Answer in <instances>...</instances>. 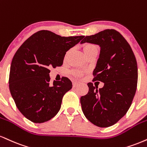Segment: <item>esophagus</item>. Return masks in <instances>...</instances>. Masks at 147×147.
Listing matches in <instances>:
<instances>
[{"instance_id":"1","label":"esophagus","mask_w":147,"mask_h":147,"mask_svg":"<svg viewBox=\"0 0 147 147\" xmlns=\"http://www.w3.org/2000/svg\"><path fill=\"white\" fill-rule=\"evenodd\" d=\"M79 83H77V82H74L73 84H72V86H73V88L77 87V86H79Z\"/></svg>"}]
</instances>
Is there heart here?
<instances>
[{
    "mask_svg": "<svg viewBox=\"0 0 147 147\" xmlns=\"http://www.w3.org/2000/svg\"><path fill=\"white\" fill-rule=\"evenodd\" d=\"M96 49H98V47H97L96 45H94V44L87 43L86 44V45H84V51L86 55H88L90 53H91L92 51L96 50ZM70 51H71V50H69L67 51L66 55H65V59H66L67 57L68 56L69 54H70ZM72 74H73L75 76H76V77H80V76H81L83 74H84V72L81 71V70H76L72 72Z\"/></svg>",
    "mask_w": 147,
    "mask_h": 147,
    "instance_id": "1",
    "label": "heart"
}]
</instances>
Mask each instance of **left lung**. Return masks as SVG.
Wrapping results in <instances>:
<instances>
[{
  "instance_id": "1",
  "label": "left lung",
  "mask_w": 147,
  "mask_h": 147,
  "mask_svg": "<svg viewBox=\"0 0 147 147\" xmlns=\"http://www.w3.org/2000/svg\"><path fill=\"white\" fill-rule=\"evenodd\" d=\"M84 42L100 47L92 81L103 82L104 86L97 90L92 83H88L89 91L81 97V108L94 125L110 127L126 114L135 96L138 84L136 57L129 44L114 29L86 36L81 43Z\"/></svg>"
}]
</instances>
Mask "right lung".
I'll return each mask as SVG.
<instances>
[{
    "instance_id": "1",
    "label": "right lung",
    "mask_w": 147,
    "mask_h": 147,
    "mask_svg": "<svg viewBox=\"0 0 147 147\" xmlns=\"http://www.w3.org/2000/svg\"><path fill=\"white\" fill-rule=\"evenodd\" d=\"M84 38L61 37L47 30L35 33L18 49L10 68L9 86L16 105L28 120L42 123L53 118L72 82L63 77L50 84L51 67L63 64L66 51Z\"/></svg>"
}]
</instances>
